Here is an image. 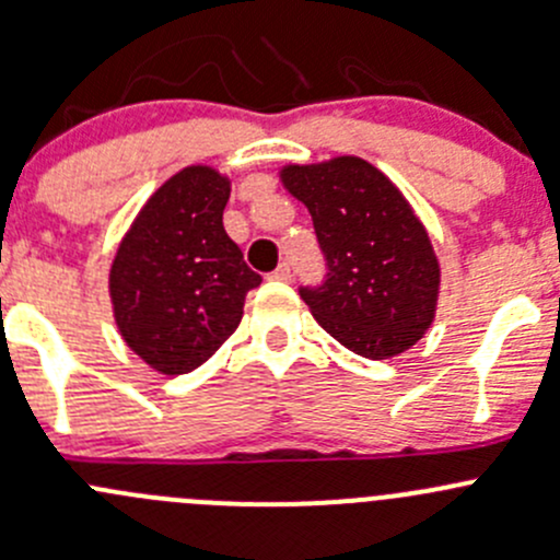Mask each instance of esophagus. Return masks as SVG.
<instances>
[{
  "instance_id": "1",
  "label": "esophagus",
  "mask_w": 560,
  "mask_h": 560,
  "mask_svg": "<svg viewBox=\"0 0 560 560\" xmlns=\"http://www.w3.org/2000/svg\"><path fill=\"white\" fill-rule=\"evenodd\" d=\"M270 279H276V281H290V279H292V268H290V262H281L279 268H276L273 273H270Z\"/></svg>"
}]
</instances>
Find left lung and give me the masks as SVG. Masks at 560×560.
<instances>
[{
    "mask_svg": "<svg viewBox=\"0 0 560 560\" xmlns=\"http://www.w3.org/2000/svg\"><path fill=\"white\" fill-rule=\"evenodd\" d=\"M281 182L308 206L327 262L322 284L300 287L314 319L368 359L419 343L438 308L440 265L402 192L354 155L284 166Z\"/></svg>",
    "mask_w": 560,
    "mask_h": 560,
    "instance_id": "obj_1",
    "label": "left lung"
}]
</instances>
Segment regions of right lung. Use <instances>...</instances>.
I'll return each mask as SVG.
<instances>
[{
  "label": "right lung",
  "instance_id": "1",
  "mask_svg": "<svg viewBox=\"0 0 560 560\" xmlns=\"http://www.w3.org/2000/svg\"><path fill=\"white\" fill-rule=\"evenodd\" d=\"M228 198V176L182 168L144 203L112 262L122 340L163 375L190 373L214 354L262 281L222 228Z\"/></svg>",
  "mask_w": 560,
  "mask_h": 560
}]
</instances>
